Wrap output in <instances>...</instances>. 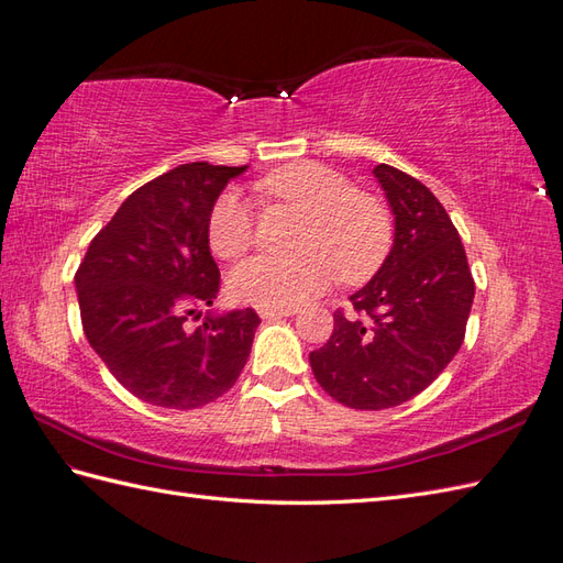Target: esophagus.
<instances>
[{"instance_id": "obj_1", "label": "esophagus", "mask_w": 563, "mask_h": 563, "mask_svg": "<svg viewBox=\"0 0 563 563\" xmlns=\"http://www.w3.org/2000/svg\"><path fill=\"white\" fill-rule=\"evenodd\" d=\"M258 313L264 319H278V317H292L297 313V307H285V309H273V307H261Z\"/></svg>"}]
</instances>
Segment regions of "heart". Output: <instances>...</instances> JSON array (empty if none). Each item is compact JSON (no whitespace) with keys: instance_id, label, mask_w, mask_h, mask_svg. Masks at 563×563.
<instances>
[{"instance_id":"heart-1","label":"heart","mask_w":563,"mask_h":563,"mask_svg":"<svg viewBox=\"0 0 563 563\" xmlns=\"http://www.w3.org/2000/svg\"><path fill=\"white\" fill-rule=\"evenodd\" d=\"M258 194L302 211L292 254H261L234 268L230 287L244 305L297 307L329 287L338 273L360 283L384 264L394 244V218L376 194L321 163H292L258 181ZM256 242L252 206L222 191L208 213V244L220 258H240Z\"/></svg>"}]
</instances>
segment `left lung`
I'll use <instances>...</instances> for the list:
<instances>
[{
    "instance_id": "obj_1",
    "label": "left lung",
    "mask_w": 563,
    "mask_h": 563,
    "mask_svg": "<svg viewBox=\"0 0 563 563\" xmlns=\"http://www.w3.org/2000/svg\"><path fill=\"white\" fill-rule=\"evenodd\" d=\"M374 175L396 216L394 250L309 352L319 386L355 410L422 394L461 350L475 297L461 234L437 196L398 167L382 163Z\"/></svg>"
}]
</instances>
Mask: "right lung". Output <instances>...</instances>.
Returning a JSON list of instances; mask_svg holds the SVG:
<instances>
[{
  "label": "right lung",
  "instance_id": "1",
  "mask_svg": "<svg viewBox=\"0 0 563 563\" xmlns=\"http://www.w3.org/2000/svg\"><path fill=\"white\" fill-rule=\"evenodd\" d=\"M242 167L189 163L139 187L88 244L76 271L90 347L129 394L194 410L238 382L261 323L254 309L187 319L211 307L220 271L208 213Z\"/></svg>",
  "mask_w": 563,
  "mask_h": 563
}]
</instances>
